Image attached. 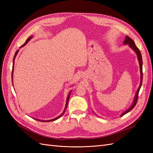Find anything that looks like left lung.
<instances>
[{"instance_id": "8db88e82", "label": "left lung", "mask_w": 153, "mask_h": 153, "mask_svg": "<svg viewBox=\"0 0 153 153\" xmlns=\"http://www.w3.org/2000/svg\"><path fill=\"white\" fill-rule=\"evenodd\" d=\"M124 44L125 45H129V47H130L134 51H135V53H137V57H138V62H139V64H140V74H141V81H140V87H138V89L137 92L136 93V95H135V100H134V101H133V105H131V106L130 108H129V109H128L126 111H125V112L121 115V116H123V115H124V114H127L128 112H129V111H131L134 107H135L137 103V101H138V93H139V91L140 89V87H141V85H142V78H143V73H142V55H141V53H140V50L138 49L137 46L135 45V42L129 38V37L128 36H126V39H125L124 41Z\"/></svg>"}]
</instances>
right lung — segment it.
<instances>
[{"instance_id": "obj_1", "label": "right lung", "mask_w": 153, "mask_h": 153, "mask_svg": "<svg viewBox=\"0 0 153 153\" xmlns=\"http://www.w3.org/2000/svg\"><path fill=\"white\" fill-rule=\"evenodd\" d=\"M32 38V36L31 37H29V38L27 39V40H26V41H25V43L23 45H22L20 47H22L23 46H24V45H25L27 43H28V41L30 39ZM18 50L16 51V53H15V55H14V58H13V69H12V73H11V77L13 76V69H14V62H15V57H16V55H17V53H18ZM70 94H71V92L69 94V95H68V98H67V101H66V107H65V109H64V112L61 115H59V117H56V118H55V119H51V120H49V121H41V120H38V119H37L38 120V121H43V122H50V121H55V120H56V119H59V117H61L62 115L64 114V112H65V110H66V108H67V106H68V101H69V96H70Z\"/></svg>"}]
</instances>
